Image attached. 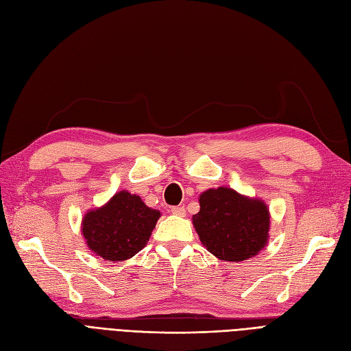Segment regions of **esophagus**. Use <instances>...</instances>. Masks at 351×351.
Returning <instances> with one entry per match:
<instances>
[{"label": "esophagus", "instance_id": "34e87169", "mask_svg": "<svg viewBox=\"0 0 351 351\" xmlns=\"http://www.w3.org/2000/svg\"><path fill=\"white\" fill-rule=\"evenodd\" d=\"M171 214L178 215V217H184L186 215V209H184V206H173L171 208Z\"/></svg>", "mask_w": 351, "mask_h": 351}]
</instances>
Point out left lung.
<instances>
[{
    "instance_id": "1",
    "label": "left lung",
    "mask_w": 351,
    "mask_h": 351,
    "mask_svg": "<svg viewBox=\"0 0 351 351\" xmlns=\"http://www.w3.org/2000/svg\"><path fill=\"white\" fill-rule=\"evenodd\" d=\"M199 205L193 226L202 244L218 259L246 261L267 246L271 221L263 200L218 187L202 193Z\"/></svg>"
}]
</instances>
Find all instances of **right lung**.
Instances as JSON below:
<instances>
[{
  "mask_svg": "<svg viewBox=\"0 0 351 351\" xmlns=\"http://www.w3.org/2000/svg\"><path fill=\"white\" fill-rule=\"evenodd\" d=\"M161 212L146 206L137 196L121 190L98 209L88 210L82 232L88 247L102 259L125 261L149 241Z\"/></svg>",
  "mask_w": 351,
  "mask_h": 351,
  "instance_id": "obj_1",
  "label": "right lung"
}]
</instances>
